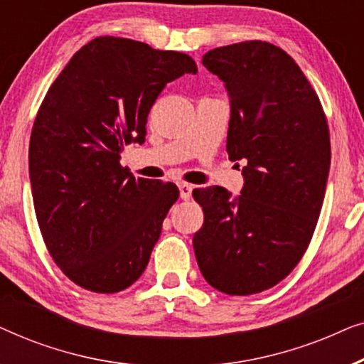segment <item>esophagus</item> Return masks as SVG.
Wrapping results in <instances>:
<instances>
[{"mask_svg": "<svg viewBox=\"0 0 364 364\" xmlns=\"http://www.w3.org/2000/svg\"><path fill=\"white\" fill-rule=\"evenodd\" d=\"M192 186L191 183H178V192H181V198L188 200L192 197Z\"/></svg>", "mask_w": 364, "mask_h": 364, "instance_id": "esophagus-1", "label": "esophagus"}]
</instances>
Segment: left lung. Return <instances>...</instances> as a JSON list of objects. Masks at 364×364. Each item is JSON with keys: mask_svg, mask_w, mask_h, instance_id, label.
Segmentation results:
<instances>
[{"mask_svg": "<svg viewBox=\"0 0 364 364\" xmlns=\"http://www.w3.org/2000/svg\"><path fill=\"white\" fill-rule=\"evenodd\" d=\"M202 64L227 89L228 159L245 167L240 196L193 191L203 210L193 250L208 285L253 295L282 282L311 240L330 172V132L316 92L283 49L245 41L212 49Z\"/></svg>", "mask_w": 364, "mask_h": 364, "instance_id": "1", "label": "left lung"}]
</instances>
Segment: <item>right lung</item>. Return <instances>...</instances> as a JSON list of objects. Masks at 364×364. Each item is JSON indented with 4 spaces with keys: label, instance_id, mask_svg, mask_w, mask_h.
Here are the masks:
<instances>
[{
    "label": "right lung",
    "instance_id": "right-lung-1",
    "mask_svg": "<svg viewBox=\"0 0 364 364\" xmlns=\"http://www.w3.org/2000/svg\"><path fill=\"white\" fill-rule=\"evenodd\" d=\"M187 73L197 74L188 54L96 38L39 107L29 142L34 210L56 265L86 290H126L146 270L178 188L132 177L121 154L146 142L157 96Z\"/></svg>",
    "mask_w": 364,
    "mask_h": 364
}]
</instances>
